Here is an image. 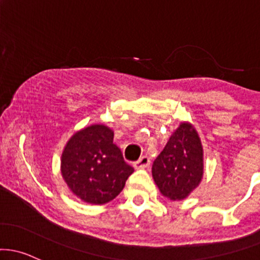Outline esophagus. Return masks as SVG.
<instances>
[{"instance_id":"34e87169","label":"esophagus","mask_w":260,"mask_h":260,"mask_svg":"<svg viewBox=\"0 0 260 260\" xmlns=\"http://www.w3.org/2000/svg\"><path fill=\"white\" fill-rule=\"evenodd\" d=\"M150 165V159L148 156H142L139 160H137L136 162H133V167L136 169H144V168H148Z\"/></svg>"}]
</instances>
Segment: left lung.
<instances>
[{
	"instance_id": "8db88e82",
	"label": "left lung",
	"mask_w": 260,
	"mask_h": 260,
	"mask_svg": "<svg viewBox=\"0 0 260 260\" xmlns=\"http://www.w3.org/2000/svg\"><path fill=\"white\" fill-rule=\"evenodd\" d=\"M152 175L162 196L172 201L186 199L204 175V149L198 131L181 122L153 162Z\"/></svg>"
}]
</instances>
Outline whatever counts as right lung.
Returning a JSON list of instances; mask_svg holds the SVG:
<instances>
[{
  "label": "right lung",
  "mask_w": 260,
  "mask_h": 260,
  "mask_svg": "<svg viewBox=\"0 0 260 260\" xmlns=\"http://www.w3.org/2000/svg\"><path fill=\"white\" fill-rule=\"evenodd\" d=\"M60 169L71 192L92 205L112 201L135 172L113 143V131L105 124H91L70 137Z\"/></svg>",
  "instance_id": "add662e5"
}]
</instances>
